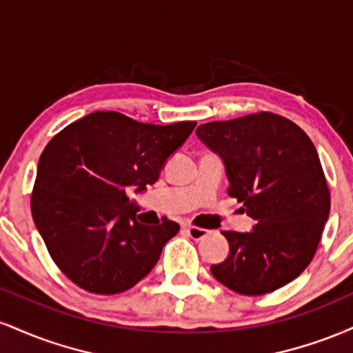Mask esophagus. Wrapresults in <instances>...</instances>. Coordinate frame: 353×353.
Instances as JSON below:
<instances>
[{
    "mask_svg": "<svg viewBox=\"0 0 353 353\" xmlns=\"http://www.w3.org/2000/svg\"><path fill=\"white\" fill-rule=\"evenodd\" d=\"M182 229H184L185 232H188L189 236L194 239V241H201V239H204L209 234L208 229L196 228V225H184V228H182Z\"/></svg>",
    "mask_w": 353,
    "mask_h": 353,
    "instance_id": "1",
    "label": "esophagus"
}]
</instances>
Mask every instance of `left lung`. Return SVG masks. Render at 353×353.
I'll return each instance as SVG.
<instances>
[{
	"label": "left lung",
	"instance_id": "1",
	"mask_svg": "<svg viewBox=\"0 0 353 353\" xmlns=\"http://www.w3.org/2000/svg\"><path fill=\"white\" fill-rule=\"evenodd\" d=\"M196 134L221 156L228 194L244 202L255 221L250 232H222L229 255L210 272L242 295L292 282L310 264L330 212L329 185L310 137L272 112L201 124Z\"/></svg>",
	"mask_w": 353,
	"mask_h": 353
}]
</instances>
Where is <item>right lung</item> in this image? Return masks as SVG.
I'll return each mask as SVG.
<instances>
[{
  "instance_id": "1",
  "label": "right lung",
  "mask_w": 353,
  "mask_h": 353,
  "mask_svg": "<svg viewBox=\"0 0 353 353\" xmlns=\"http://www.w3.org/2000/svg\"><path fill=\"white\" fill-rule=\"evenodd\" d=\"M196 121L137 123L116 111H96L58 132L39 157L31 214L51 259L81 289L112 295L134 287L179 232L164 221H136L125 189L143 192Z\"/></svg>"
}]
</instances>
